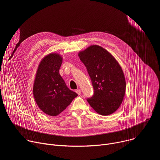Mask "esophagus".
Segmentation results:
<instances>
[{
	"mask_svg": "<svg viewBox=\"0 0 160 160\" xmlns=\"http://www.w3.org/2000/svg\"><path fill=\"white\" fill-rule=\"evenodd\" d=\"M75 91H76V92H77L78 95H80V94H81V90H80V89H77V90H76Z\"/></svg>",
	"mask_w": 160,
	"mask_h": 160,
	"instance_id": "34e87169",
	"label": "esophagus"
}]
</instances>
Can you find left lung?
Returning <instances> with one entry per match:
<instances>
[{"label": "left lung", "mask_w": 160, "mask_h": 160, "mask_svg": "<svg viewBox=\"0 0 160 160\" xmlns=\"http://www.w3.org/2000/svg\"><path fill=\"white\" fill-rule=\"evenodd\" d=\"M92 82L94 94L87 102L98 113L109 115L121 105L126 82L122 69L106 49L92 45L78 54Z\"/></svg>", "instance_id": "obj_1"}]
</instances>
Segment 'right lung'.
<instances>
[{
	"label": "right lung",
	"mask_w": 160,
	"mask_h": 160,
	"mask_svg": "<svg viewBox=\"0 0 160 160\" xmlns=\"http://www.w3.org/2000/svg\"><path fill=\"white\" fill-rule=\"evenodd\" d=\"M61 57L50 54L40 62L33 85V96L40 109L50 116H57L78 94L68 88L59 71Z\"/></svg>",
	"instance_id": "1"
}]
</instances>
